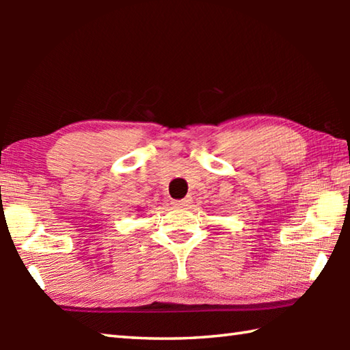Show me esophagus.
Returning <instances> with one entry per match:
<instances>
[{"label":"esophagus","mask_w":350,"mask_h":350,"mask_svg":"<svg viewBox=\"0 0 350 350\" xmlns=\"http://www.w3.org/2000/svg\"><path fill=\"white\" fill-rule=\"evenodd\" d=\"M193 200L191 198H185V199H180V200H174L173 205L177 206V208H187V206H189V204H191Z\"/></svg>","instance_id":"esophagus-1"}]
</instances>
